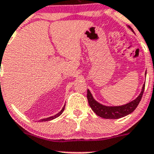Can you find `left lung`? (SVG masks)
<instances>
[{"label": "left lung", "instance_id": "left-lung-1", "mask_svg": "<svg viewBox=\"0 0 154 154\" xmlns=\"http://www.w3.org/2000/svg\"><path fill=\"white\" fill-rule=\"evenodd\" d=\"M128 28L133 32V30L132 29L131 27L128 26ZM146 75V72L145 73V75ZM144 88H145V84H143V85L142 90H141L140 95L135 99H133L126 104L122 105V106H105V105L98 103L96 99H94L89 89L87 90V99H88V103H89L91 109L97 116L102 118H104V119H119V118L124 117L126 116L129 115L135 110L142 99Z\"/></svg>", "mask_w": 154, "mask_h": 154}]
</instances>
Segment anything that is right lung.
<instances>
[{
	"instance_id": "1",
	"label": "right lung",
	"mask_w": 154,
	"mask_h": 154,
	"mask_svg": "<svg viewBox=\"0 0 154 154\" xmlns=\"http://www.w3.org/2000/svg\"><path fill=\"white\" fill-rule=\"evenodd\" d=\"M65 106H63V108H62V109L61 110L60 112H58V113H57L56 115H55V116H50V117L45 118V119H41L40 121H42V122H45V121H50V120H52V119H55V118L58 117V116H60L61 114L62 113V112H63L64 109H65Z\"/></svg>"
}]
</instances>
